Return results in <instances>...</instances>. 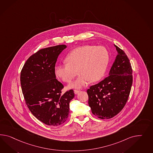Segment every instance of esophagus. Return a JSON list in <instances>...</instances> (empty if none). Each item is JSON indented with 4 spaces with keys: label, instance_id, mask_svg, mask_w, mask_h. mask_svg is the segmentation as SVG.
<instances>
[{
    "label": "esophagus",
    "instance_id": "1",
    "mask_svg": "<svg viewBox=\"0 0 153 153\" xmlns=\"http://www.w3.org/2000/svg\"><path fill=\"white\" fill-rule=\"evenodd\" d=\"M80 92V91H79V90H74V93L75 94H77L78 93H79Z\"/></svg>",
    "mask_w": 153,
    "mask_h": 153
}]
</instances>
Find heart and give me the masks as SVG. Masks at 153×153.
Returning a JSON list of instances; mask_svg holds the SVG:
<instances>
[{
  "label": "heart",
  "instance_id": "b5f03b06",
  "mask_svg": "<svg viewBox=\"0 0 153 153\" xmlns=\"http://www.w3.org/2000/svg\"><path fill=\"white\" fill-rule=\"evenodd\" d=\"M65 61L67 64L55 66V75L65 82H70L77 70L79 77L67 87L79 89L90 81L97 82L103 77L108 65L109 53L103 46L82 45L72 50Z\"/></svg>",
  "mask_w": 153,
  "mask_h": 153
}]
</instances>
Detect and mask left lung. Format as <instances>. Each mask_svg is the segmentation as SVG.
Listing matches in <instances>:
<instances>
[{
    "instance_id": "8db88e82",
    "label": "left lung",
    "mask_w": 153,
    "mask_h": 153,
    "mask_svg": "<svg viewBox=\"0 0 153 153\" xmlns=\"http://www.w3.org/2000/svg\"><path fill=\"white\" fill-rule=\"evenodd\" d=\"M114 46L117 54L108 76L87 90L91 111L101 119H111L123 110L132 86V68L130 61L123 50Z\"/></svg>"
}]
</instances>
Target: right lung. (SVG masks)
I'll list each match as a JSON object with an SVG mask.
<instances>
[{
    "instance_id": "obj_1",
    "label": "right lung",
    "mask_w": 153,
    "mask_h": 153,
    "mask_svg": "<svg viewBox=\"0 0 153 153\" xmlns=\"http://www.w3.org/2000/svg\"><path fill=\"white\" fill-rule=\"evenodd\" d=\"M67 48L58 45L43 48L31 56L21 73L25 103L38 120L51 126L63 124L70 114L72 90L62 95L63 85L56 79L54 67L58 56Z\"/></svg>"
}]
</instances>
